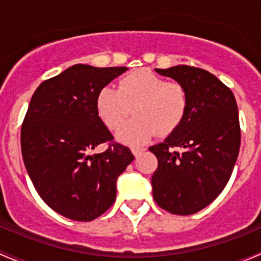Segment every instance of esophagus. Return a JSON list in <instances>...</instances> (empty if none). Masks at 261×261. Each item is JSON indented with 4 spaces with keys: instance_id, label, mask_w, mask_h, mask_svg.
<instances>
[{
    "instance_id": "1",
    "label": "esophagus",
    "mask_w": 261,
    "mask_h": 261,
    "mask_svg": "<svg viewBox=\"0 0 261 261\" xmlns=\"http://www.w3.org/2000/svg\"><path fill=\"white\" fill-rule=\"evenodd\" d=\"M131 151H133V154L138 158V156H140L144 151H145V149H144V147H133V149H131Z\"/></svg>"
}]
</instances>
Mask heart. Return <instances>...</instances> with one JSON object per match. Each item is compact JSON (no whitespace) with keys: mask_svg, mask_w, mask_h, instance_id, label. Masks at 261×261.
<instances>
[{"mask_svg":"<svg viewBox=\"0 0 261 261\" xmlns=\"http://www.w3.org/2000/svg\"><path fill=\"white\" fill-rule=\"evenodd\" d=\"M187 89L169 83L147 69H139L122 77L118 88L105 87L96 99L99 118L111 130L120 127L131 107L135 117L120 128L117 139L127 145H141L158 134L168 135L177 130L188 112Z\"/></svg>","mask_w":261,"mask_h":261,"instance_id":"obj_1","label":"heart"}]
</instances>
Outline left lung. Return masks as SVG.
Returning a JSON list of instances; mask_svg holds the SVG:
<instances>
[{
    "label": "left lung",
    "mask_w": 261,
    "mask_h": 261,
    "mask_svg": "<svg viewBox=\"0 0 261 261\" xmlns=\"http://www.w3.org/2000/svg\"><path fill=\"white\" fill-rule=\"evenodd\" d=\"M155 72L181 84L189 105L179 127L149 147L158 158L152 197L173 215H193L217 198L232 174L241 141L238 103L228 87L201 68L175 65Z\"/></svg>",
    "instance_id": "left-lung-1"
}]
</instances>
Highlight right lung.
I'll return each instance as SVG.
<instances>
[{"instance_id": "add662e5", "label": "right lung", "mask_w": 261, "mask_h": 261, "mask_svg": "<svg viewBox=\"0 0 261 261\" xmlns=\"http://www.w3.org/2000/svg\"><path fill=\"white\" fill-rule=\"evenodd\" d=\"M126 67L75 64L43 82L31 97L21 151L28 174L44 202L64 217L88 222L116 199V181L135 159L99 118V91ZM109 142L103 153H92Z\"/></svg>"}]
</instances>
